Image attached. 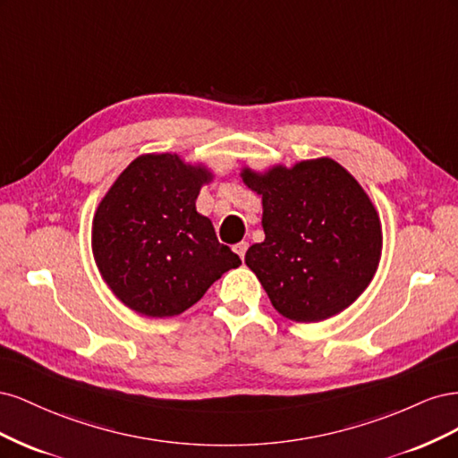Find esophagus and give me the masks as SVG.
<instances>
[{"instance_id": "obj_1", "label": "esophagus", "mask_w": 458, "mask_h": 458, "mask_svg": "<svg viewBox=\"0 0 458 458\" xmlns=\"http://www.w3.org/2000/svg\"><path fill=\"white\" fill-rule=\"evenodd\" d=\"M233 250L239 254V258H241V259H244L246 250H248V242H244V241H242V242H239V244H234V246H233Z\"/></svg>"}]
</instances>
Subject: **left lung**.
Wrapping results in <instances>:
<instances>
[{"label": "left lung", "mask_w": 458, "mask_h": 458, "mask_svg": "<svg viewBox=\"0 0 458 458\" xmlns=\"http://www.w3.org/2000/svg\"><path fill=\"white\" fill-rule=\"evenodd\" d=\"M261 197L263 242L244 261L273 308L296 323L335 317L365 293L382 256L380 216L357 179L328 157L293 168H242Z\"/></svg>", "instance_id": "8db88e82"}]
</instances>
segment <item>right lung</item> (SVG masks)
<instances>
[{
  "instance_id": "obj_1",
  "label": "right lung",
  "mask_w": 458,
  "mask_h": 458,
  "mask_svg": "<svg viewBox=\"0 0 458 458\" xmlns=\"http://www.w3.org/2000/svg\"><path fill=\"white\" fill-rule=\"evenodd\" d=\"M214 174L172 152L137 157L99 202L91 250L103 281L131 311L174 317L204 296L241 258L197 212Z\"/></svg>"
}]
</instances>
